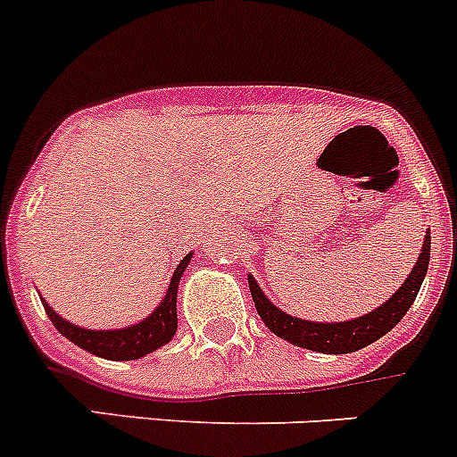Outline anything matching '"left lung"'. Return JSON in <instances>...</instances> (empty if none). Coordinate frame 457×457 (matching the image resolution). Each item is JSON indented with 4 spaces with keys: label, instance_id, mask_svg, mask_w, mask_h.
I'll use <instances>...</instances> for the list:
<instances>
[{
    "label": "left lung",
    "instance_id": "left-lung-1",
    "mask_svg": "<svg viewBox=\"0 0 457 457\" xmlns=\"http://www.w3.org/2000/svg\"><path fill=\"white\" fill-rule=\"evenodd\" d=\"M428 260H431V231L427 228L424 245H421L420 258L415 267L408 273L406 280L402 282L393 296L384 305L375 307L363 316H356L350 320H337V323H325V320H305L298 316H291L282 312L280 307L273 305L264 291L260 289L258 280L249 273V289L253 296L255 310H258L262 323L271 329L276 337L285 338L291 345L305 347L312 352H323V354H347L356 352L370 343L379 341L381 337L390 332L399 320L406 316L411 305L415 303L420 287L427 278Z\"/></svg>",
    "mask_w": 457,
    "mask_h": 457
}]
</instances>
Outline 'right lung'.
<instances>
[{
  "label": "right lung",
  "mask_w": 457,
  "mask_h": 457,
  "mask_svg": "<svg viewBox=\"0 0 457 457\" xmlns=\"http://www.w3.org/2000/svg\"><path fill=\"white\" fill-rule=\"evenodd\" d=\"M190 258H193V253H188L177 264L175 273L170 278V285H168L166 296L161 298L159 305L145 319L134 325H125V328L119 329H87L62 319L45 298H42V305H45L46 314H49L55 329L64 338L76 343L78 347L89 352V354L101 356V359H107V361H134V359H141V356L159 350L161 345L170 343L172 337H175L177 289H179V280L184 276L186 267H188Z\"/></svg>",
  "instance_id": "1"
}]
</instances>
